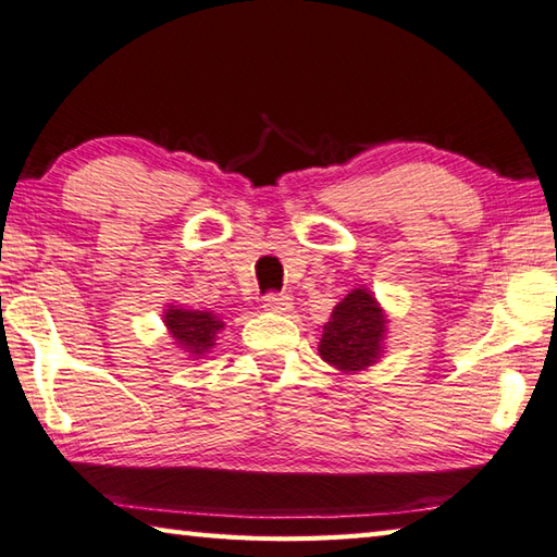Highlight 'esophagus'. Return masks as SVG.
<instances>
[{
    "label": "esophagus",
    "instance_id": "esophagus-1",
    "mask_svg": "<svg viewBox=\"0 0 557 557\" xmlns=\"http://www.w3.org/2000/svg\"><path fill=\"white\" fill-rule=\"evenodd\" d=\"M262 309L272 313H285L292 309V297L287 295H268L262 299Z\"/></svg>",
    "mask_w": 557,
    "mask_h": 557
}]
</instances>
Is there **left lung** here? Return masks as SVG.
Listing matches in <instances>:
<instances>
[{"instance_id":"1","label":"left lung","mask_w":557,"mask_h":557,"mask_svg":"<svg viewBox=\"0 0 557 557\" xmlns=\"http://www.w3.org/2000/svg\"><path fill=\"white\" fill-rule=\"evenodd\" d=\"M387 317L370 289H352L341 299L319 341V356L341 372H358L375 366L382 356Z\"/></svg>"}]
</instances>
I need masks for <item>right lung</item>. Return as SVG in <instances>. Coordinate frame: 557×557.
<instances>
[{
  "label": "right lung",
  "instance_id": "obj_1",
  "mask_svg": "<svg viewBox=\"0 0 557 557\" xmlns=\"http://www.w3.org/2000/svg\"><path fill=\"white\" fill-rule=\"evenodd\" d=\"M165 326L177 346L189 352V358H199L216 346V333L224 329V321L214 317L211 311H195V309H175L168 307Z\"/></svg>",
  "mask_w": 557,
  "mask_h": 557
}]
</instances>
